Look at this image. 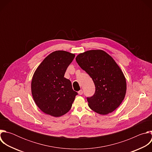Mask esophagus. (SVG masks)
Returning <instances> with one entry per match:
<instances>
[{
  "label": "esophagus",
  "mask_w": 152,
  "mask_h": 152,
  "mask_svg": "<svg viewBox=\"0 0 152 152\" xmlns=\"http://www.w3.org/2000/svg\"><path fill=\"white\" fill-rule=\"evenodd\" d=\"M78 94H79V95H82V94H83V91H82V90H80V91H78Z\"/></svg>",
  "instance_id": "esophagus-1"
}]
</instances>
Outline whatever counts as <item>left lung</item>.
Segmentation results:
<instances>
[{
  "instance_id": "left-lung-1",
  "label": "left lung",
  "mask_w": 152,
  "mask_h": 152,
  "mask_svg": "<svg viewBox=\"0 0 152 152\" xmlns=\"http://www.w3.org/2000/svg\"><path fill=\"white\" fill-rule=\"evenodd\" d=\"M76 61L92 78L94 94L87 98L94 112L106 115L120 105L126 93L125 76L114 59L102 50H90L79 54Z\"/></svg>"
}]
</instances>
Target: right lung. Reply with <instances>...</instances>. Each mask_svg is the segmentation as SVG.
I'll return each instance as SVG.
<instances>
[{
    "mask_svg": "<svg viewBox=\"0 0 152 152\" xmlns=\"http://www.w3.org/2000/svg\"><path fill=\"white\" fill-rule=\"evenodd\" d=\"M75 57V54L67 51H55L35 71L31 82L32 95L44 113L58 117L70 110L77 93L64 74Z\"/></svg>",
    "mask_w": 152,
    "mask_h": 152,
    "instance_id": "1",
    "label": "right lung"
}]
</instances>
